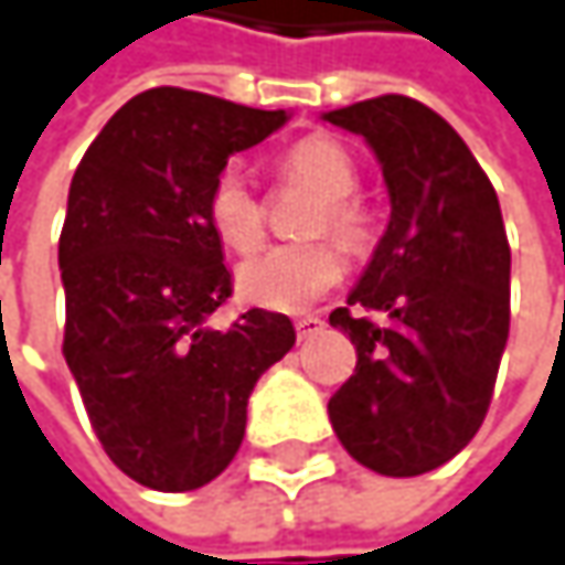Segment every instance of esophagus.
Masks as SVG:
<instances>
[{"mask_svg": "<svg viewBox=\"0 0 565 565\" xmlns=\"http://www.w3.org/2000/svg\"><path fill=\"white\" fill-rule=\"evenodd\" d=\"M294 330H297L300 339H310V335H317L323 330V320L313 317V313H307V317H297V320H294Z\"/></svg>", "mask_w": 565, "mask_h": 565, "instance_id": "esophagus-1", "label": "esophagus"}]
</instances>
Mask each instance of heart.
<instances>
[{
    "instance_id": "obj_1",
    "label": "heart",
    "mask_w": 565,
    "mask_h": 565,
    "mask_svg": "<svg viewBox=\"0 0 565 565\" xmlns=\"http://www.w3.org/2000/svg\"><path fill=\"white\" fill-rule=\"evenodd\" d=\"M281 171L320 196L307 223L310 235L330 232L349 252H365L375 242L372 213L352 196L359 190V168L339 141L323 135H310L297 141L281 158ZM206 216L220 242L235 252H252L262 242L265 213L238 164H226L216 174L206 196ZM339 278H342L339 248L330 238H310V242L268 245L258 255L245 258L238 265L235 287L255 307L294 313L310 307L317 297H323L333 284H339Z\"/></svg>"
}]
</instances>
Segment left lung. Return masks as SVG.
I'll return each mask as SVG.
<instances>
[{"label":"left lung","mask_w":565,"mask_h":565,"mask_svg":"<svg viewBox=\"0 0 565 565\" xmlns=\"http://www.w3.org/2000/svg\"><path fill=\"white\" fill-rule=\"evenodd\" d=\"M375 151L387 230L330 323L355 372L330 397L345 452L407 479L449 462L479 434L511 327V248L494 186L456 129L411 96L323 113Z\"/></svg>","instance_id":"8db88e82"}]
</instances>
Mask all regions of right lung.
I'll use <instances>...</instances> for the list:
<instances>
[{"instance_id":"right-lung-1","label":"right lung","mask_w":565,"mask_h":565,"mask_svg":"<svg viewBox=\"0 0 565 565\" xmlns=\"http://www.w3.org/2000/svg\"><path fill=\"white\" fill-rule=\"evenodd\" d=\"M284 109L158 86L86 148L61 232L64 359L106 456L138 486L213 482L245 436L255 382L294 345L284 313L206 327L232 275L206 196L235 151L278 131Z\"/></svg>"}]
</instances>
